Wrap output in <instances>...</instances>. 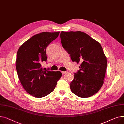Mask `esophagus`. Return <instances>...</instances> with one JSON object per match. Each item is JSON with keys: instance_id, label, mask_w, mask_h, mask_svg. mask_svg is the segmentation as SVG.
<instances>
[{"instance_id": "obj_1", "label": "esophagus", "mask_w": 124, "mask_h": 124, "mask_svg": "<svg viewBox=\"0 0 124 124\" xmlns=\"http://www.w3.org/2000/svg\"><path fill=\"white\" fill-rule=\"evenodd\" d=\"M67 72H68L67 71H62V74L63 75V74H67Z\"/></svg>"}]
</instances>
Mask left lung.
I'll return each mask as SVG.
<instances>
[{"label": "left lung", "instance_id": "8db88e82", "mask_svg": "<svg viewBox=\"0 0 124 124\" xmlns=\"http://www.w3.org/2000/svg\"><path fill=\"white\" fill-rule=\"evenodd\" d=\"M60 37L72 61L81 63L70 85L71 92L84 98L94 95L102 86L106 74L107 60L102 47L81 31H62Z\"/></svg>", "mask_w": 124, "mask_h": 124}]
</instances>
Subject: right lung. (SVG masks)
<instances>
[{"label":"right lung","mask_w":124,"mask_h":124,"mask_svg":"<svg viewBox=\"0 0 124 124\" xmlns=\"http://www.w3.org/2000/svg\"><path fill=\"white\" fill-rule=\"evenodd\" d=\"M60 32H43L26 40L17 53L16 70L24 90L36 98L44 97L55 89L62 74L60 71L44 70L41 63L47 60L46 48Z\"/></svg>","instance_id":"add662e5"}]
</instances>
